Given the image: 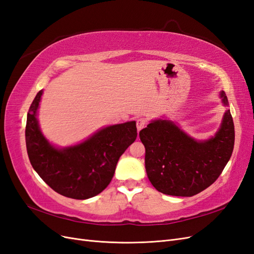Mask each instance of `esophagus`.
<instances>
[{"label": "esophagus", "instance_id": "34e87169", "mask_svg": "<svg viewBox=\"0 0 254 254\" xmlns=\"http://www.w3.org/2000/svg\"><path fill=\"white\" fill-rule=\"evenodd\" d=\"M146 124H147V122H146L145 119H139L136 121V128H137V131H140V130H142Z\"/></svg>", "mask_w": 254, "mask_h": 254}]
</instances>
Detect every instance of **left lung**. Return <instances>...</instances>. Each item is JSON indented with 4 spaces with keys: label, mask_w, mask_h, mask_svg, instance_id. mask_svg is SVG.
<instances>
[{
    "label": "left lung",
    "mask_w": 254,
    "mask_h": 254,
    "mask_svg": "<svg viewBox=\"0 0 254 254\" xmlns=\"http://www.w3.org/2000/svg\"><path fill=\"white\" fill-rule=\"evenodd\" d=\"M221 103L229 106L224 91ZM234 124L230 109L209 139L196 140L166 118L150 121L140 131L145 146V168L150 183L165 195L190 197L209 188L224 171L234 147Z\"/></svg>",
    "instance_id": "1"
}]
</instances>
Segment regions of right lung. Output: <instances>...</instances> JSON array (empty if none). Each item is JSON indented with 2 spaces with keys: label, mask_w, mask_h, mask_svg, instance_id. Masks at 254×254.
<instances>
[{
  "label": "right lung",
  "mask_w": 254,
  "mask_h": 254,
  "mask_svg": "<svg viewBox=\"0 0 254 254\" xmlns=\"http://www.w3.org/2000/svg\"><path fill=\"white\" fill-rule=\"evenodd\" d=\"M43 90L29 107L25 129L30 164L40 178L58 194L88 199L109 186L120 157L136 139L135 121L106 126L86 140L58 147L41 131L38 110Z\"/></svg>",
  "instance_id": "obj_1"
}]
</instances>
